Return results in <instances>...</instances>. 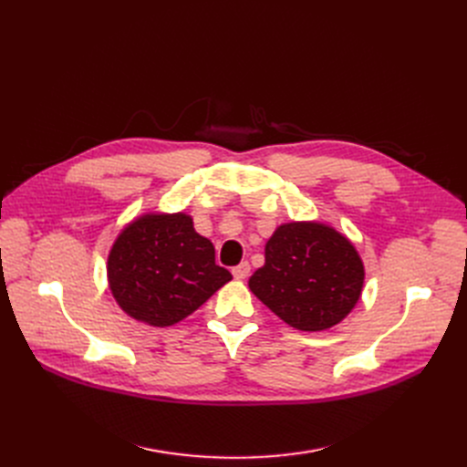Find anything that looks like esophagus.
Here are the masks:
<instances>
[{"instance_id": "obj_1", "label": "esophagus", "mask_w": 467, "mask_h": 467, "mask_svg": "<svg viewBox=\"0 0 467 467\" xmlns=\"http://www.w3.org/2000/svg\"><path fill=\"white\" fill-rule=\"evenodd\" d=\"M248 275H250V263H248V261H242L240 265H236V266L233 268V276H234L236 280L248 278Z\"/></svg>"}]
</instances>
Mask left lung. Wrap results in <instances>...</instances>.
Returning a JSON list of instances; mask_svg holds the SVG:
<instances>
[{
	"label": "left lung",
	"mask_w": 467,
	"mask_h": 467,
	"mask_svg": "<svg viewBox=\"0 0 467 467\" xmlns=\"http://www.w3.org/2000/svg\"><path fill=\"white\" fill-rule=\"evenodd\" d=\"M354 244L329 225L293 221L265 246V265L252 275L254 296L301 331H324L352 312L363 287Z\"/></svg>",
	"instance_id": "obj_1"
}]
</instances>
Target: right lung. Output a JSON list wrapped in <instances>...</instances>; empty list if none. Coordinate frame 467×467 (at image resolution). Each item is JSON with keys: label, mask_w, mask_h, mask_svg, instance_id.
<instances>
[{"label": "right lung", "mask_w": 467, "mask_h": 467, "mask_svg": "<svg viewBox=\"0 0 467 467\" xmlns=\"http://www.w3.org/2000/svg\"><path fill=\"white\" fill-rule=\"evenodd\" d=\"M215 265L213 244L191 215L145 213L120 231L108 257V282L117 305L153 327L182 322L231 280Z\"/></svg>", "instance_id": "right-lung-1"}]
</instances>
